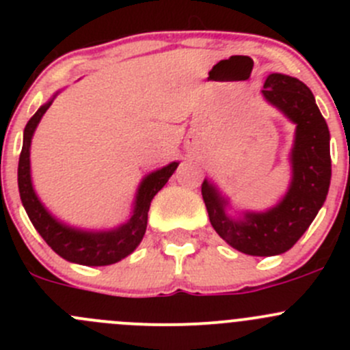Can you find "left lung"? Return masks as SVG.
I'll return each instance as SVG.
<instances>
[{
	"instance_id": "8db88e82",
	"label": "left lung",
	"mask_w": 350,
	"mask_h": 350,
	"mask_svg": "<svg viewBox=\"0 0 350 350\" xmlns=\"http://www.w3.org/2000/svg\"><path fill=\"white\" fill-rule=\"evenodd\" d=\"M262 94L296 123L288 195L273 210L247 213L242 221L225 215V201L206 179L201 195L211 227L225 242L249 256H278L298 242L325 201L332 176L330 132L313 93L296 77L271 74Z\"/></svg>"
}]
</instances>
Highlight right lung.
Instances as JSON below:
<instances>
[{"mask_svg":"<svg viewBox=\"0 0 350 350\" xmlns=\"http://www.w3.org/2000/svg\"><path fill=\"white\" fill-rule=\"evenodd\" d=\"M51 103L52 101H49L47 105L37 109V113L28 120L23 132V147L18 161V189L25 211L42 239L47 242V245L66 260L83 264V266H108V264L118 262L123 257L132 254L144 239L150 201L164 188L167 179L178 167V162H172L144 179L139 188V195H137L132 218L123 227L111 232H103V234H90V232H79L66 227L52 218L49 211L42 206L30 181L31 135Z\"/></svg>","mask_w":350,"mask_h":350,"instance_id":"add662e5","label":"right lung"}]
</instances>
